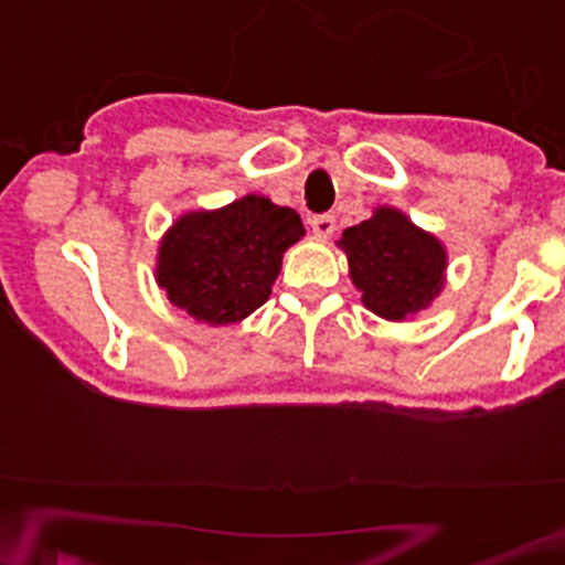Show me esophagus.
Returning a JSON list of instances; mask_svg holds the SVG:
<instances>
[{"instance_id": "34e87169", "label": "esophagus", "mask_w": 565, "mask_h": 565, "mask_svg": "<svg viewBox=\"0 0 565 565\" xmlns=\"http://www.w3.org/2000/svg\"><path fill=\"white\" fill-rule=\"evenodd\" d=\"M309 226H312V232L317 237H331L335 232V218L331 213H317L309 218Z\"/></svg>"}]
</instances>
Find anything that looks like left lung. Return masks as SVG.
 Listing matches in <instances>:
<instances>
[{
    "instance_id": "8db88e82",
    "label": "left lung",
    "mask_w": 565,
    "mask_h": 565,
    "mask_svg": "<svg viewBox=\"0 0 565 565\" xmlns=\"http://www.w3.org/2000/svg\"><path fill=\"white\" fill-rule=\"evenodd\" d=\"M339 245L350 258L363 303L379 317L405 320L440 294L446 250L392 207H379L373 218L350 226Z\"/></svg>"
}]
</instances>
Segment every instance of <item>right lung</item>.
Returning a JSON list of instances; mask_svg holds the SVG:
<instances>
[{"instance_id":"add662e5","label":"right lung","mask_w":565,"mask_h":565,"mask_svg":"<svg viewBox=\"0 0 565 565\" xmlns=\"http://www.w3.org/2000/svg\"><path fill=\"white\" fill-rule=\"evenodd\" d=\"M301 237L299 213L248 194L175 221L162 239L157 282L194 320L237 322L269 299L282 253Z\"/></svg>"}]
</instances>
